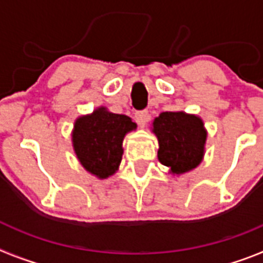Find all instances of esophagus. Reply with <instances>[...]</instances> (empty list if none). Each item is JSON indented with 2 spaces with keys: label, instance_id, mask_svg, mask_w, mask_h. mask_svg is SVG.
<instances>
[{
  "label": "esophagus",
  "instance_id": "34e87169",
  "mask_svg": "<svg viewBox=\"0 0 263 263\" xmlns=\"http://www.w3.org/2000/svg\"><path fill=\"white\" fill-rule=\"evenodd\" d=\"M150 116H148L147 110H139L136 113V120L138 122L139 126H145V124L148 121Z\"/></svg>",
  "mask_w": 263,
  "mask_h": 263
}]
</instances>
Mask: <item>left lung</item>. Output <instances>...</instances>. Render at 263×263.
<instances>
[{
  "instance_id": "obj_1",
  "label": "left lung",
  "mask_w": 263,
  "mask_h": 263,
  "mask_svg": "<svg viewBox=\"0 0 263 263\" xmlns=\"http://www.w3.org/2000/svg\"><path fill=\"white\" fill-rule=\"evenodd\" d=\"M159 148L158 159L174 175L188 173L201 163L206 130L200 117L185 111H163L153 122Z\"/></svg>"
}]
</instances>
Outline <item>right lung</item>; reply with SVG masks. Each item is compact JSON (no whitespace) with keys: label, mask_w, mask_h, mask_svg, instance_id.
Segmentation results:
<instances>
[{"label":"right lung","mask_w":263,"mask_h":263,"mask_svg":"<svg viewBox=\"0 0 263 263\" xmlns=\"http://www.w3.org/2000/svg\"><path fill=\"white\" fill-rule=\"evenodd\" d=\"M137 127L125 115H116L101 106L75 121L72 145L81 166L99 179L116 173L122 159V141Z\"/></svg>","instance_id":"obj_1"}]
</instances>
